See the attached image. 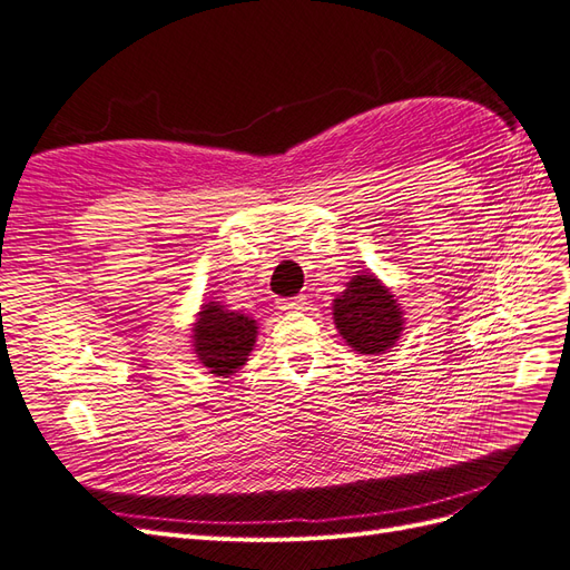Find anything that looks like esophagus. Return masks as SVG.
Wrapping results in <instances>:
<instances>
[{"mask_svg": "<svg viewBox=\"0 0 570 570\" xmlns=\"http://www.w3.org/2000/svg\"><path fill=\"white\" fill-rule=\"evenodd\" d=\"M278 306L283 312H299V308L306 306V297L297 295V297H287V299H278Z\"/></svg>", "mask_w": 570, "mask_h": 570, "instance_id": "obj_1", "label": "esophagus"}]
</instances>
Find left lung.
<instances>
[{
    "instance_id": "8db88e82",
    "label": "left lung",
    "mask_w": 570,
    "mask_h": 570,
    "mask_svg": "<svg viewBox=\"0 0 570 570\" xmlns=\"http://www.w3.org/2000/svg\"><path fill=\"white\" fill-rule=\"evenodd\" d=\"M333 316L340 335L358 354H381L402 333V312L390 289L375 275H354L335 299Z\"/></svg>"
}]
</instances>
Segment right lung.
I'll return each mask as SVG.
<instances>
[{"label": "right lung", "mask_w": 570, "mask_h": 570, "mask_svg": "<svg viewBox=\"0 0 570 570\" xmlns=\"http://www.w3.org/2000/svg\"><path fill=\"white\" fill-rule=\"evenodd\" d=\"M202 308L195 323V352L212 373L228 377L245 366L256 342V323L214 302Z\"/></svg>", "instance_id": "add662e5"}]
</instances>
